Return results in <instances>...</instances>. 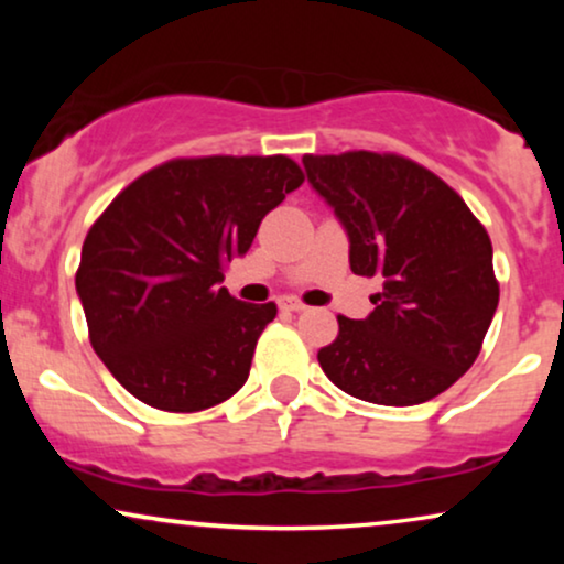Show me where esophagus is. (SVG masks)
Here are the masks:
<instances>
[{
  "label": "esophagus",
  "mask_w": 564,
  "mask_h": 564,
  "mask_svg": "<svg viewBox=\"0 0 564 564\" xmlns=\"http://www.w3.org/2000/svg\"><path fill=\"white\" fill-rule=\"evenodd\" d=\"M281 310H289V313H302V310H307V304L294 300V296H286V300H281Z\"/></svg>",
  "instance_id": "34e87169"
}]
</instances>
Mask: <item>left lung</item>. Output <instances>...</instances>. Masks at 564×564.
Returning a JSON list of instances; mask_svg holds the SVG:
<instances>
[{
	"label": "left lung",
	"mask_w": 564,
	"mask_h": 564,
	"mask_svg": "<svg viewBox=\"0 0 564 564\" xmlns=\"http://www.w3.org/2000/svg\"><path fill=\"white\" fill-rule=\"evenodd\" d=\"M345 225L349 268L381 278L364 321H339L318 364L339 390L377 405H419L467 373L498 307L488 230L448 183L398 153L302 159Z\"/></svg>",
	"instance_id": "8db88e82"
}]
</instances>
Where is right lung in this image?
I'll return each mask as SVG.
<instances>
[{"instance_id": "right-lung-1", "label": "right lung", "mask_w": 564, "mask_h": 564, "mask_svg": "<svg viewBox=\"0 0 564 564\" xmlns=\"http://www.w3.org/2000/svg\"><path fill=\"white\" fill-rule=\"evenodd\" d=\"M302 183L289 156L172 159L95 219L76 291L93 349L127 392L196 413L241 390L278 307L246 304L219 283L262 217Z\"/></svg>"}]
</instances>
